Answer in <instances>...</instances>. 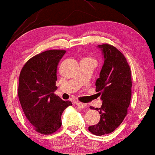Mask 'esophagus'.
<instances>
[{"label": "esophagus", "instance_id": "1", "mask_svg": "<svg viewBox=\"0 0 155 155\" xmlns=\"http://www.w3.org/2000/svg\"><path fill=\"white\" fill-rule=\"evenodd\" d=\"M75 104H76V106H78V107H81V108H84V107H86V106H87V105L85 104L80 102V101H76Z\"/></svg>", "mask_w": 155, "mask_h": 155}]
</instances>
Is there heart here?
Returning <instances> with one entry per match:
<instances>
[{"label": "heart", "instance_id": "b5f03b06", "mask_svg": "<svg viewBox=\"0 0 155 155\" xmlns=\"http://www.w3.org/2000/svg\"><path fill=\"white\" fill-rule=\"evenodd\" d=\"M83 60H93V59H92L91 58H89V57H86V58H84Z\"/></svg>", "mask_w": 155, "mask_h": 155}]
</instances>
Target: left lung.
Listing matches in <instances>:
<instances>
[{
    "label": "left lung",
    "instance_id": "obj_1",
    "mask_svg": "<svg viewBox=\"0 0 155 155\" xmlns=\"http://www.w3.org/2000/svg\"><path fill=\"white\" fill-rule=\"evenodd\" d=\"M104 58L100 76L96 81V91L103 103L100 108L90 107L100 114L99 123L89 127L97 136L112 132L127 116L132 98V74L124 56L116 47L99 45Z\"/></svg>",
    "mask_w": 155,
    "mask_h": 155
}]
</instances>
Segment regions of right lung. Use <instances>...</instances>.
<instances>
[{
    "label": "right lung",
    "instance_id": "obj_1",
    "mask_svg": "<svg viewBox=\"0 0 155 155\" xmlns=\"http://www.w3.org/2000/svg\"><path fill=\"white\" fill-rule=\"evenodd\" d=\"M65 50H47L31 58L19 76L18 95L25 116L37 132L51 134L61 126V114L72 105L54 92L57 67Z\"/></svg>",
    "mask_w": 155,
    "mask_h": 155
}]
</instances>
